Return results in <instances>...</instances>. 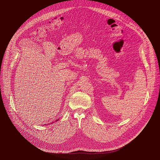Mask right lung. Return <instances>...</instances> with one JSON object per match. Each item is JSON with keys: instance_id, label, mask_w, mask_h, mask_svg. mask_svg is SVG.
I'll use <instances>...</instances> for the list:
<instances>
[{"instance_id": "1", "label": "right lung", "mask_w": 160, "mask_h": 160, "mask_svg": "<svg viewBox=\"0 0 160 160\" xmlns=\"http://www.w3.org/2000/svg\"><path fill=\"white\" fill-rule=\"evenodd\" d=\"M58 120H59V119H58ZM58 120H56V122H57V121H58Z\"/></svg>"}]
</instances>
